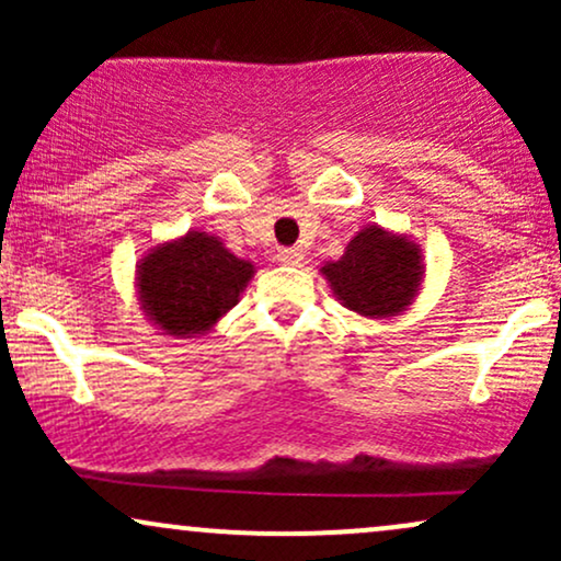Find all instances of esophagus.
<instances>
[{"mask_svg": "<svg viewBox=\"0 0 561 561\" xmlns=\"http://www.w3.org/2000/svg\"><path fill=\"white\" fill-rule=\"evenodd\" d=\"M276 261H279L282 266H300L302 253H300V250H295V248H282L279 253H276Z\"/></svg>", "mask_w": 561, "mask_h": 561, "instance_id": "esophagus-1", "label": "esophagus"}]
</instances>
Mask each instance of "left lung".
I'll return each mask as SVG.
<instances>
[{
	"instance_id": "1",
	"label": "left lung",
	"mask_w": 561,
	"mask_h": 561,
	"mask_svg": "<svg viewBox=\"0 0 561 561\" xmlns=\"http://www.w3.org/2000/svg\"><path fill=\"white\" fill-rule=\"evenodd\" d=\"M347 311L366 319L401 317L420 295L424 279L422 248L409 234L364 227L347 242L343 259L319 268Z\"/></svg>"
}]
</instances>
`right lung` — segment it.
<instances>
[{"label": "right lung", "instance_id": "1", "mask_svg": "<svg viewBox=\"0 0 561 561\" xmlns=\"http://www.w3.org/2000/svg\"><path fill=\"white\" fill-rule=\"evenodd\" d=\"M255 266L208 231H186L147 250L137 263V298L160 334L199 337L240 302Z\"/></svg>", "mask_w": 561, "mask_h": 561}]
</instances>
